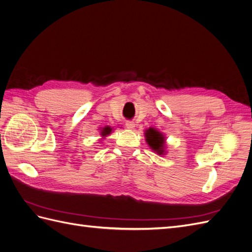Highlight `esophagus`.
Segmentation results:
<instances>
[{"label": "esophagus", "mask_w": 252, "mask_h": 252, "mask_svg": "<svg viewBox=\"0 0 252 252\" xmlns=\"http://www.w3.org/2000/svg\"><path fill=\"white\" fill-rule=\"evenodd\" d=\"M134 126H135V124L133 123V122H131V121H127V122H126V127H127L128 129H133Z\"/></svg>", "instance_id": "obj_1"}]
</instances>
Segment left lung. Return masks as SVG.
<instances>
[{
    "mask_svg": "<svg viewBox=\"0 0 252 252\" xmlns=\"http://www.w3.org/2000/svg\"><path fill=\"white\" fill-rule=\"evenodd\" d=\"M145 136H146V142L148 143L150 148L157 151L158 155H163L165 147L164 135L159 131L156 130L155 128H149L148 130L145 132Z\"/></svg>",
    "mask_w": 252,
    "mask_h": 252,
    "instance_id": "left-lung-1",
    "label": "left lung"
}]
</instances>
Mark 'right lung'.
Returning a JSON list of instances; mask_svg holds the SVG:
<instances>
[{
    "instance_id": "obj_1",
    "label": "right lung",
    "mask_w": 252,
    "mask_h": 252,
    "mask_svg": "<svg viewBox=\"0 0 252 252\" xmlns=\"http://www.w3.org/2000/svg\"><path fill=\"white\" fill-rule=\"evenodd\" d=\"M111 130H112V129L110 128V127H105V128H103V130L101 131V135H103V136H105V135H107V134H109L110 132H111Z\"/></svg>"
}]
</instances>
